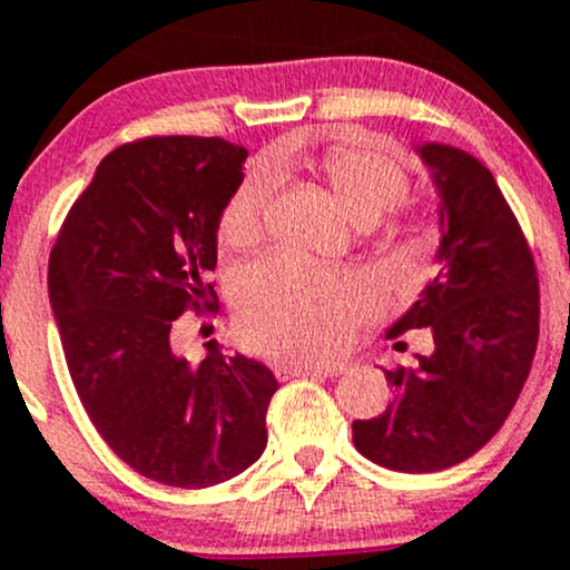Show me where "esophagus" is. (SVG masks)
<instances>
[{"mask_svg":"<svg viewBox=\"0 0 570 570\" xmlns=\"http://www.w3.org/2000/svg\"><path fill=\"white\" fill-rule=\"evenodd\" d=\"M342 365H316V363H303V361H283L275 363V373L279 379L291 376H337Z\"/></svg>","mask_w":570,"mask_h":570,"instance_id":"esophagus-1","label":"esophagus"}]
</instances>
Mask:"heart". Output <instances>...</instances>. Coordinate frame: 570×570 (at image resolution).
Listing matches in <instances>:
<instances>
[{
	"label": "heart",
	"mask_w": 570,
	"mask_h": 570,
	"mask_svg": "<svg viewBox=\"0 0 570 570\" xmlns=\"http://www.w3.org/2000/svg\"><path fill=\"white\" fill-rule=\"evenodd\" d=\"M295 153L279 147L272 155L277 168L291 166ZM326 181L355 223L368 225L407 197L410 176L392 155L376 147L347 145L326 153ZM277 189V174L252 168L225 202L220 240L246 248L259 240L264 215ZM236 314L248 340L277 357H332L347 345L350 332L376 308V287L368 277L347 269L272 256L248 267L236 283Z\"/></svg>",
	"instance_id": "b5f03b06"
}]
</instances>
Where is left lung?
I'll return each instance as SVG.
<instances>
[{
	"mask_svg": "<svg viewBox=\"0 0 570 570\" xmlns=\"http://www.w3.org/2000/svg\"><path fill=\"white\" fill-rule=\"evenodd\" d=\"M415 153L439 194V272L386 337L428 326L433 353L384 371L392 402L355 420L353 441L389 470L439 472L485 446L517 404L540 334V287L493 174L451 145Z\"/></svg>",
	"mask_w": 570,
	"mask_h": 570,
	"instance_id": "8db88e82",
	"label": "left lung"
}]
</instances>
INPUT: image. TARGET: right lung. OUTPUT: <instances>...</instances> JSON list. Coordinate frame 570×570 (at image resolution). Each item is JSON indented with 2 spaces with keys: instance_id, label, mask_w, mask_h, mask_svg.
<instances>
[{
  "instance_id": "right-lung-1",
  "label": "right lung",
  "mask_w": 570,
  "mask_h": 570,
  "mask_svg": "<svg viewBox=\"0 0 570 570\" xmlns=\"http://www.w3.org/2000/svg\"><path fill=\"white\" fill-rule=\"evenodd\" d=\"M246 158L220 137L116 147L51 248V311L82 407L121 462L170 488L236 478L267 446L275 373L215 340L197 365L170 345L186 308L217 306V225Z\"/></svg>"
}]
</instances>
